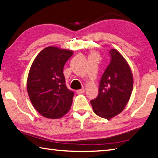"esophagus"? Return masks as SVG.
Segmentation results:
<instances>
[{"mask_svg":"<svg viewBox=\"0 0 158 158\" xmlns=\"http://www.w3.org/2000/svg\"><path fill=\"white\" fill-rule=\"evenodd\" d=\"M84 92H85L84 89H79V90H77V93H78V94H81V93H84Z\"/></svg>","mask_w":158,"mask_h":158,"instance_id":"esophagus-1","label":"esophagus"}]
</instances>
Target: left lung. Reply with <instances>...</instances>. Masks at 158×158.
Masks as SVG:
<instances>
[{"label":"left lung","mask_w":158,"mask_h":158,"mask_svg":"<svg viewBox=\"0 0 158 158\" xmlns=\"http://www.w3.org/2000/svg\"><path fill=\"white\" fill-rule=\"evenodd\" d=\"M111 60L101 77L98 97L90 100L98 116L111 119L125 109L133 89L132 71L117 50L109 51Z\"/></svg>","instance_id":"left-lung-1"}]
</instances>
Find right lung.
Returning a JSON list of instances; mask_svg holds the SVG:
<instances>
[{
	"label": "right lung",
	"instance_id": "right-lung-1",
	"mask_svg": "<svg viewBox=\"0 0 158 158\" xmlns=\"http://www.w3.org/2000/svg\"><path fill=\"white\" fill-rule=\"evenodd\" d=\"M70 50L48 47L35 58L27 79L28 96L34 108L48 118H60L73 104L74 92L66 86L63 74Z\"/></svg>",
	"mask_w": 158,
	"mask_h": 158
}]
</instances>
